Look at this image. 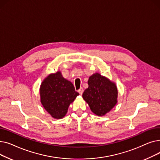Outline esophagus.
Masks as SVG:
<instances>
[{
  "mask_svg": "<svg viewBox=\"0 0 160 160\" xmlns=\"http://www.w3.org/2000/svg\"><path fill=\"white\" fill-rule=\"evenodd\" d=\"M78 93L80 94V95H82V93H83V88H80L79 89H78Z\"/></svg>",
  "mask_w": 160,
  "mask_h": 160,
  "instance_id": "1",
  "label": "esophagus"
}]
</instances>
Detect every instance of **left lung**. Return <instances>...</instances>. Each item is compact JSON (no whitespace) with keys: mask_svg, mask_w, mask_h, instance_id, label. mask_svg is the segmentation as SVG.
<instances>
[{"mask_svg":"<svg viewBox=\"0 0 160 160\" xmlns=\"http://www.w3.org/2000/svg\"><path fill=\"white\" fill-rule=\"evenodd\" d=\"M88 88L82 95L91 112L98 116L110 112L117 103L118 90L115 83L95 72L88 80Z\"/></svg>","mask_w":160,"mask_h":160,"instance_id":"obj_1","label":"left lung"}]
</instances>
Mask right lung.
Returning <instances> with one entry per match:
<instances>
[{
    "mask_svg": "<svg viewBox=\"0 0 160 160\" xmlns=\"http://www.w3.org/2000/svg\"><path fill=\"white\" fill-rule=\"evenodd\" d=\"M39 93L40 101L45 110L57 119L63 118L69 105L79 95L72 83L63 78L61 71L45 77L41 83Z\"/></svg>",
    "mask_w": 160,
    "mask_h": 160,
    "instance_id": "right-lung-1",
    "label": "right lung"
}]
</instances>
